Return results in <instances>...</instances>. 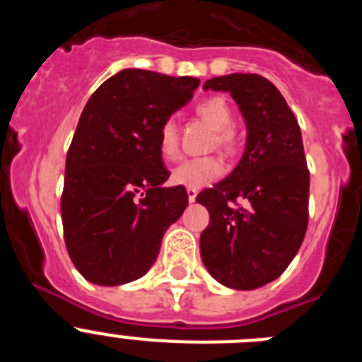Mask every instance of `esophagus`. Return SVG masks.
Wrapping results in <instances>:
<instances>
[{
    "instance_id": "obj_1",
    "label": "esophagus",
    "mask_w": 362,
    "mask_h": 362,
    "mask_svg": "<svg viewBox=\"0 0 362 362\" xmlns=\"http://www.w3.org/2000/svg\"><path fill=\"white\" fill-rule=\"evenodd\" d=\"M187 194H188V201H190V203H194V201H196V197H197L196 188H187Z\"/></svg>"
}]
</instances>
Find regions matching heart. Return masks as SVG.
Wrapping results in <instances>:
<instances>
[{
    "label": "heart",
    "mask_w": 362,
    "mask_h": 362,
    "mask_svg": "<svg viewBox=\"0 0 362 362\" xmlns=\"http://www.w3.org/2000/svg\"><path fill=\"white\" fill-rule=\"evenodd\" d=\"M197 114L201 119L216 129V143L226 152H233L238 146V137L232 129L233 112L226 99L223 98H209L197 105ZM159 150L163 158L174 159L179 152V136L177 124L174 119H168L163 123L159 130ZM225 170L223 161L216 156H204V158L185 159L172 170V183L187 188H201L204 185L212 183L217 177H221Z\"/></svg>",
    "instance_id": "b5f03b06"
}]
</instances>
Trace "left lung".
Returning a JSON list of instances; mask_svg holds the SVG:
<instances>
[{
  "instance_id": "left-lung-1",
  "label": "left lung",
  "mask_w": 362,
  "mask_h": 362,
  "mask_svg": "<svg viewBox=\"0 0 362 362\" xmlns=\"http://www.w3.org/2000/svg\"><path fill=\"white\" fill-rule=\"evenodd\" d=\"M203 88L232 95L245 117L246 146L232 174L197 196L210 214L201 259L228 288H261L288 268L308 226L310 172L299 123L257 74L219 76Z\"/></svg>"
}]
</instances>
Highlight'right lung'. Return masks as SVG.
<instances>
[{
	"mask_svg": "<svg viewBox=\"0 0 362 362\" xmlns=\"http://www.w3.org/2000/svg\"><path fill=\"white\" fill-rule=\"evenodd\" d=\"M197 78L124 69L90 95L65 165L62 219L74 267L117 286L150 270L166 228L185 212V187H163L159 130L187 105Z\"/></svg>",
	"mask_w": 362,
	"mask_h": 362,
	"instance_id": "add662e5",
	"label": "right lung"
}]
</instances>
